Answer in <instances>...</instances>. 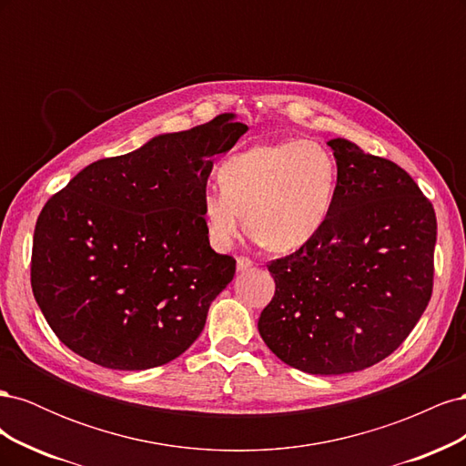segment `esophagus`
I'll list each match as a JSON object with an SVG mask.
<instances>
[{
  "label": "esophagus",
  "instance_id": "34e87169",
  "mask_svg": "<svg viewBox=\"0 0 466 466\" xmlns=\"http://www.w3.org/2000/svg\"><path fill=\"white\" fill-rule=\"evenodd\" d=\"M252 264H255V262H252L248 257H238V258H237V270H238V272L248 270V268H252Z\"/></svg>",
  "mask_w": 466,
  "mask_h": 466
}]
</instances>
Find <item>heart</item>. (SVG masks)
<instances>
[{"instance_id":"obj_1","label":"heart","mask_w":466,"mask_h":466,"mask_svg":"<svg viewBox=\"0 0 466 466\" xmlns=\"http://www.w3.org/2000/svg\"><path fill=\"white\" fill-rule=\"evenodd\" d=\"M206 190L202 214L211 243L228 248L245 229L270 252H291L324 228L336 196L332 155L315 142H281L235 153Z\"/></svg>"}]
</instances>
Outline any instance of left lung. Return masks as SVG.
<instances>
[{"label":"left lung","mask_w":466,"mask_h":466,"mask_svg":"<svg viewBox=\"0 0 466 466\" xmlns=\"http://www.w3.org/2000/svg\"><path fill=\"white\" fill-rule=\"evenodd\" d=\"M338 185L324 228L268 262L276 293L258 319L266 346L313 375L361 371L397 350L431 298L437 221L404 168L330 139Z\"/></svg>","instance_id":"8db88e82"}]
</instances>
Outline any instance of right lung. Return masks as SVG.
<instances>
[{"mask_svg": "<svg viewBox=\"0 0 466 466\" xmlns=\"http://www.w3.org/2000/svg\"><path fill=\"white\" fill-rule=\"evenodd\" d=\"M247 132L233 115L91 163L36 219L31 286L62 344L108 370L187 351L235 276L209 247L202 198L218 153Z\"/></svg>", "mask_w": 466, "mask_h": 466, "instance_id": "add662e5", "label": "right lung"}]
</instances>
